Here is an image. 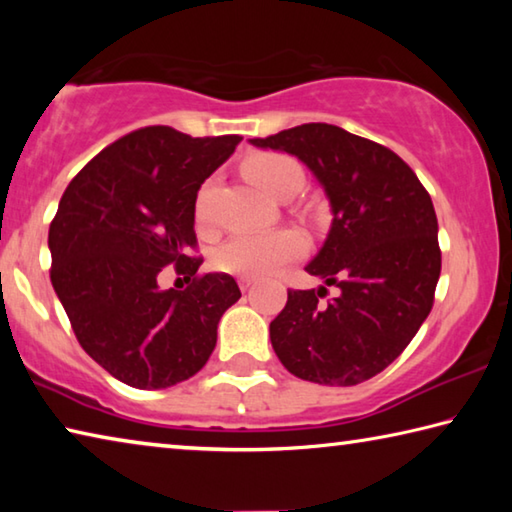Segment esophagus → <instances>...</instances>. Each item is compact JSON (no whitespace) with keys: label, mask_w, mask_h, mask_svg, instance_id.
<instances>
[{"label":"esophagus","mask_w":512,"mask_h":512,"mask_svg":"<svg viewBox=\"0 0 512 512\" xmlns=\"http://www.w3.org/2000/svg\"><path fill=\"white\" fill-rule=\"evenodd\" d=\"M255 277H239V289L241 291H248L250 287H255Z\"/></svg>","instance_id":"34e87169"}]
</instances>
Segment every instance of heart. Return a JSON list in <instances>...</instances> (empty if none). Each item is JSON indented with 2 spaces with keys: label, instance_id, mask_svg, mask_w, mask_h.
I'll return each mask as SVG.
<instances>
[{
  "label": "heart",
  "instance_id": "1",
  "mask_svg": "<svg viewBox=\"0 0 512 512\" xmlns=\"http://www.w3.org/2000/svg\"><path fill=\"white\" fill-rule=\"evenodd\" d=\"M244 173L264 194L273 198H291L302 185L300 164L284 153H257L244 162ZM214 183H205L196 198V219L205 221L210 214ZM305 253V239L296 230L244 232L214 253V266L223 273L241 277H262L293 262Z\"/></svg>",
  "mask_w": 512,
  "mask_h": 512
}]
</instances>
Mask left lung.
<instances>
[{
    "label": "left lung",
    "instance_id": "obj_1",
    "mask_svg": "<svg viewBox=\"0 0 512 512\" xmlns=\"http://www.w3.org/2000/svg\"><path fill=\"white\" fill-rule=\"evenodd\" d=\"M296 155L332 205V228L305 266L327 289H289L271 343L291 375L357 386L391 366L433 307L440 277L431 196L400 155L332 124H302L250 140Z\"/></svg>",
    "mask_w": 512,
    "mask_h": 512
}]
</instances>
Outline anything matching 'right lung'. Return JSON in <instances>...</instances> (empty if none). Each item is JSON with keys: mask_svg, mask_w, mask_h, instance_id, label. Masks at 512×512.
I'll use <instances>...</instances> for the list:
<instances>
[{"mask_svg": "<svg viewBox=\"0 0 512 512\" xmlns=\"http://www.w3.org/2000/svg\"><path fill=\"white\" fill-rule=\"evenodd\" d=\"M239 142L146 126L106 146L60 198L51 284L81 348L128 386L158 391L194 377L241 298L235 277L196 275L203 257H189L198 189ZM169 263L193 277L185 292L157 287Z\"/></svg>", "mask_w": 512, "mask_h": 512, "instance_id": "1", "label": "right lung"}]
</instances>
